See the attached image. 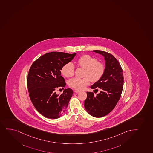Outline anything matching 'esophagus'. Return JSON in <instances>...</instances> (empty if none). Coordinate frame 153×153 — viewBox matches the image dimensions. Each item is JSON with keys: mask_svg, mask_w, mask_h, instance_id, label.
Instances as JSON below:
<instances>
[{"mask_svg": "<svg viewBox=\"0 0 153 153\" xmlns=\"http://www.w3.org/2000/svg\"><path fill=\"white\" fill-rule=\"evenodd\" d=\"M81 92L80 91H79V90H75V91H74V93H78Z\"/></svg>", "mask_w": 153, "mask_h": 153, "instance_id": "1", "label": "esophagus"}]
</instances>
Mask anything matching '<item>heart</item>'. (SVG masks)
<instances>
[{
  "label": "heart",
  "instance_id": "obj_1",
  "mask_svg": "<svg viewBox=\"0 0 153 153\" xmlns=\"http://www.w3.org/2000/svg\"><path fill=\"white\" fill-rule=\"evenodd\" d=\"M79 67L85 69L84 76L82 79L74 78L68 82L69 86L74 89H84L89 84L90 81L96 82L99 80L105 71V68L103 64L97 62L96 58L91 55L85 54L79 58L77 61ZM62 74L67 78L72 77L74 74V66L72 63H67L62 67Z\"/></svg>",
  "mask_w": 153,
  "mask_h": 153
}]
</instances>
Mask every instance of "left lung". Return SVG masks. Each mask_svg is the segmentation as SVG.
<instances>
[{
  "instance_id": "left-lung-1",
  "label": "left lung",
  "mask_w": 153,
  "mask_h": 153,
  "mask_svg": "<svg viewBox=\"0 0 153 153\" xmlns=\"http://www.w3.org/2000/svg\"><path fill=\"white\" fill-rule=\"evenodd\" d=\"M93 51L104 57L105 71L101 78L91 86L97 92V88H99L100 93L94 96L92 92L87 91L84 106L90 115L101 117L110 113L120 100L124 85V76L120 64L113 55L101 50Z\"/></svg>"
}]
</instances>
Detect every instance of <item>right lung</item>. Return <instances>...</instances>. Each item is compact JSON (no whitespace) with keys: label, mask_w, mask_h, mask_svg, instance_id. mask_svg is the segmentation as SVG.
Returning <instances> with one entry per match:
<instances>
[{"label":"right lung","mask_w":153,"mask_h":153,"mask_svg":"<svg viewBox=\"0 0 153 153\" xmlns=\"http://www.w3.org/2000/svg\"><path fill=\"white\" fill-rule=\"evenodd\" d=\"M76 55L61 52L47 53L33 62L29 69L27 86L30 99L37 111L47 118L58 119L66 111L73 94L72 89H65L61 94H56L55 91L65 87L60 70Z\"/></svg>","instance_id":"right-lung-1"}]
</instances>
